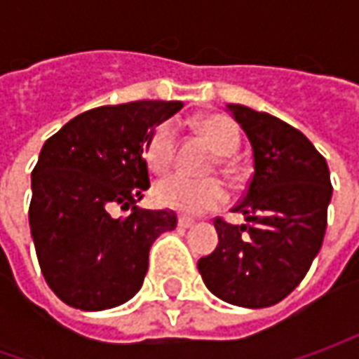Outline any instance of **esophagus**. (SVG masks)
Wrapping results in <instances>:
<instances>
[{"label": "esophagus", "mask_w": 359, "mask_h": 359, "mask_svg": "<svg viewBox=\"0 0 359 359\" xmlns=\"http://www.w3.org/2000/svg\"><path fill=\"white\" fill-rule=\"evenodd\" d=\"M194 224H196V222H194L191 217H186V215H180V217H177V226H180V228L187 229L191 228Z\"/></svg>", "instance_id": "1"}]
</instances>
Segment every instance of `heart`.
<instances>
[{"label":"heart","mask_w":359,"mask_h":359,"mask_svg":"<svg viewBox=\"0 0 359 359\" xmlns=\"http://www.w3.org/2000/svg\"><path fill=\"white\" fill-rule=\"evenodd\" d=\"M201 133L222 158H231L240 149V130L238 126L226 116H210L201 119ZM177 149V128L172 121L158 126L151 133L145 158L151 170L161 172L172 163ZM156 198L161 205L172 208L184 214H203L222 205L228 194L224 186L215 180H194L186 173L173 172L161 177L156 184Z\"/></svg>","instance_id":"b5f03b06"}]
</instances>
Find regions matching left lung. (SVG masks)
<instances>
[{
	"label": "left lung",
	"mask_w": 359,
	"mask_h": 359,
	"mask_svg": "<svg viewBox=\"0 0 359 359\" xmlns=\"http://www.w3.org/2000/svg\"><path fill=\"white\" fill-rule=\"evenodd\" d=\"M254 149V173L231 210L248 224L215 217L217 248L198 262L203 283L240 308H269L290 296L324 241L332 182L324 156L290 123L229 104Z\"/></svg>",
	"instance_id": "1"
}]
</instances>
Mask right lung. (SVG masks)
Listing matches in <instances>:
<instances>
[{
  "mask_svg": "<svg viewBox=\"0 0 359 359\" xmlns=\"http://www.w3.org/2000/svg\"><path fill=\"white\" fill-rule=\"evenodd\" d=\"M182 102H130L79 114L41 147L32 172L29 228L39 268L53 294L86 311L135 296L149 248L177 226L172 210L135 203L149 187L145 147ZM114 205L131 209L114 218Z\"/></svg>",
  "mask_w": 359,
  "mask_h": 359,
  "instance_id": "add662e5",
  "label": "right lung"
}]
</instances>
